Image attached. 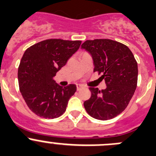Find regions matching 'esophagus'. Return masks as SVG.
<instances>
[{
	"label": "esophagus",
	"instance_id": "34e87169",
	"mask_svg": "<svg viewBox=\"0 0 156 156\" xmlns=\"http://www.w3.org/2000/svg\"><path fill=\"white\" fill-rule=\"evenodd\" d=\"M84 88V86H83V85H77V90H78V91H79V90H81V88Z\"/></svg>",
	"mask_w": 156,
	"mask_h": 156
}]
</instances>
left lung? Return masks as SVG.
I'll use <instances>...</instances> for the list:
<instances>
[{"label": "left lung", "instance_id": "1", "mask_svg": "<svg viewBox=\"0 0 156 156\" xmlns=\"http://www.w3.org/2000/svg\"><path fill=\"white\" fill-rule=\"evenodd\" d=\"M91 55L94 71L102 74L106 88H89L91 98L84 102L89 115L98 120H108L124 111L137 87L138 65L130 49L110 39L86 41L81 44Z\"/></svg>", "mask_w": 156, "mask_h": 156}]
</instances>
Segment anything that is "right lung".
Masks as SVG:
<instances>
[{
    "mask_svg": "<svg viewBox=\"0 0 156 156\" xmlns=\"http://www.w3.org/2000/svg\"><path fill=\"white\" fill-rule=\"evenodd\" d=\"M81 41L48 39L27 49L18 68L19 88L29 108L44 119H55L66 110L76 85L62 87L54 77L79 48Z\"/></svg>",
    "mask_w": 156,
    "mask_h": 156,
    "instance_id": "obj_1",
    "label": "right lung"
}]
</instances>
